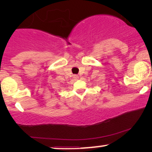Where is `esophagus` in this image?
<instances>
[{
	"mask_svg": "<svg viewBox=\"0 0 152 152\" xmlns=\"http://www.w3.org/2000/svg\"><path fill=\"white\" fill-rule=\"evenodd\" d=\"M78 78H79V76H78V75H74V79L77 80Z\"/></svg>",
	"mask_w": 152,
	"mask_h": 152,
	"instance_id": "1",
	"label": "esophagus"
}]
</instances>
